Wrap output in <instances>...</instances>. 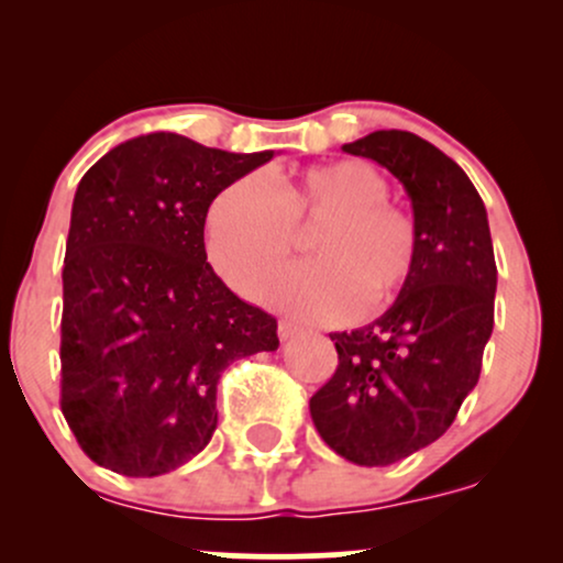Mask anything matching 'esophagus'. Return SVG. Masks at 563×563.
<instances>
[{
	"label": "esophagus",
	"instance_id": "1",
	"mask_svg": "<svg viewBox=\"0 0 563 563\" xmlns=\"http://www.w3.org/2000/svg\"><path fill=\"white\" fill-rule=\"evenodd\" d=\"M299 331H301V328L296 325V322H290V320L277 322V335H280V341H290L294 335H299Z\"/></svg>",
	"mask_w": 563,
	"mask_h": 563
}]
</instances>
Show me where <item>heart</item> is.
<instances>
[{
    "mask_svg": "<svg viewBox=\"0 0 563 563\" xmlns=\"http://www.w3.org/2000/svg\"><path fill=\"white\" fill-rule=\"evenodd\" d=\"M320 224L309 241L314 262L286 269L264 301L301 320L333 322L378 312L416 269L418 230L389 200V183L365 161L309 166L277 185L235 179L206 214V249L214 269L241 294H254L294 254L296 232Z\"/></svg>",
    "mask_w": 563,
    "mask_h": 563,
    "instance_id": "heart-1",
    "label": "heart"
}]
</instances>
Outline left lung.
I'll return each mask as SVG.
<instances>
[{
  "label": "left lung",
  "mask_w": 563,
  "mask_h": 563,
  "mask_svg": "<svg viewBox=\"0 0 563 563\" xmlns=\"http://www.w3.org/2000/svg\"><path fill=\"white\" fill-rule=\"evenodd\" d=\"M405 187L418 256L397 301L371 325L331 333L339 367L309 399L314 429L357 466H391L437 442L482 373L497 267L487 209L468 174L402 129L344 145Z\"/></svg>",
  "instance_id": "1"
}]
</instances>
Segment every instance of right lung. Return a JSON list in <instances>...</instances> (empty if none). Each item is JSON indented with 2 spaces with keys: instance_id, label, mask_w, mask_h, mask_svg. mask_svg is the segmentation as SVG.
I'll return each mask as SVG.
<instances>
[{
  "instance_id": "obj_1",
  "label": "right lung",
  "mask_w": 563,
  "mask_h": 563,
  "mask_svg": "<svg viewBox=\"0 0 563 563\" xmlns=\"http://www.w3.org/2000/svg\"><path fill=\"white\" fill-rule=\"evenodd\" d=\"M273 156L151 132L81 177L63 262L60 410L97 466H185L214 434L224 367L280 344L277 320L219 280L203 243L211 200Z\"/></svg>"
}]
</instances>
